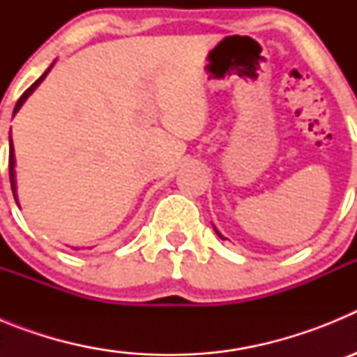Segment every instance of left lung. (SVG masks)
Segmentation results:
<instances>
[{"instance_id":"obj_1","label":"left lung","mask_w":357,"mask_h":357,"mask_svg":"<svg viewBox=\"0 0 357 357\" xmlns=\"http://www.w3.org/2000/svg\"><path fill=\"white\" fill-rule=\"evenodd\" d=\"M216 234H218V236H220V238H223V236H222V234H220V232H218V230H216Z\"/></svg>"}]
</instances>
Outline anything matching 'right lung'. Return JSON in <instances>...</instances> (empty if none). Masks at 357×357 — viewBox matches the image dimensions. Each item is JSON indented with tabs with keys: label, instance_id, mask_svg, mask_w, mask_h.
<instances>
[{
	"label": "right lung",
	"instance_id": "right-lung-1",
	"mask_svg": "<svg viewBox=\"0 0 357 357\" xmlns=\"http://www.w3.org/2000/svg\"><path fill=\"white\" fill-rule=\"evenodd\" d=\"M53 66V64H52ZM52 66H50L48 69H46V73H44V75H40L39 78H37L36 82H33V84L30 85V87H28L26 91H24L23 94H21V98H19L17 100V103H15V107H14V114L15 112H17L19 109H21V105H23L24 102H26V98L30 96L31 93H33V91L37 89V85L40 84V82L44 80V78H46V75H48L50 73V69H52ZM8 175H10V185H12V193H14V198L15 200H17V197H15V172H14V146H12V137H10V151H8Z\"/></svg>",
	"mask_w": 357,
	"mask_h": 357
}]
</instances>
